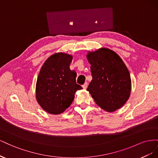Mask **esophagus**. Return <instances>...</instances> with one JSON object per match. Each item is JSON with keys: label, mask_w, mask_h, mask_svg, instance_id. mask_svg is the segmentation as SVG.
I'll list each match as a JSON object with an SVG mask.
<instances>
[{"label": "esophagus", "mask_w": 158, "mask_h": 158, "mask_svg": "<svg viewBox=\"0 0 158 158\" xmlns=\"http://www.w3.org/2000/svg\"><path fill=\"white\" fill-rule=\"evenodd\" d=\"M87 87H88V83L87 82H85L83 85H82V88H84V89H86L87 88Z\"/></svg>", "instance_id": "1"}]
</instances>
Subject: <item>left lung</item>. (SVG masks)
<instances>
[{
    "label": "left lung",
    "instance_id": "8db88e82",
    "mask_svg": "<svg viewBox=\"0 0 158 158\" xmlns=\"http://www.w3.org/2000/svg\"><path fill=\"white\" fill-rule=\"evenodd\" d=\"M92 80L87 90L99 107L107 112L122 107L130 98L131 78L122 59L108 48L88 51Z\"/></svg>",
    "mask_w": 158,
    "mask_h": 158
}]
</instances>
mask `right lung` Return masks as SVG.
<instances>
[{
    "label": "right lung",
    "mask_w": 158,
    "mask_h": 158,
    "mask_svg": "<svg viewBox=\"0 0 158 158\" xmlns=\"http://www.w3.org/2000/svg\"><path fill=\"white\" fill-rule=\"evenodd\" d=\"M73 56L56 52L47 59L37 76L35 98L41 107L52 114H59L70 107L76 91L82 88L76 82L77 74L70 69Z\"/></svg>",
    "instance_id": "1"
}]
</instances>
